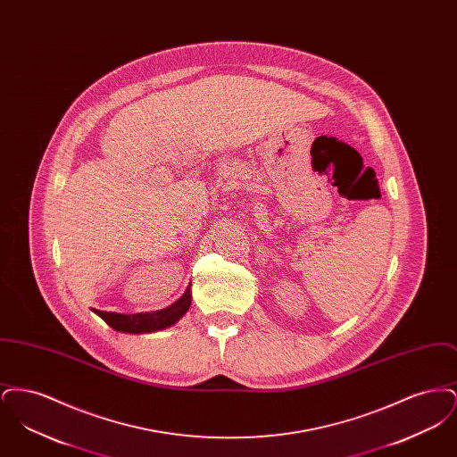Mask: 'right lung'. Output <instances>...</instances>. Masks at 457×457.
Wrapping results in <instances>:
<instances>
[{
  "label": "right lung",
  "mask_w": 457,
  "mask_h": 457,
  "mask_svg": "<svg viewBox=\"0 0 457 457\" xmlns=\"http://www.w3.org/2000/svg\"><path fill=\"white\" fill-rule=\"evenodd\" d=\"M190 303H192V291H190V287H187L185 295L176 303L164 308V310L154 312V313L123 315V313H112V312H101L96 308H94V312L114 330L140 334V332H153V330L173 326L174 322H178L187 313Z\"/></svg>",
  "instance_id": "obj_1"
}]
</instances>
